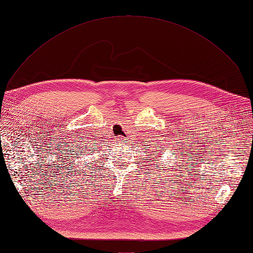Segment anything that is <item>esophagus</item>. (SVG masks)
Wrapping results in <instances>:
<instances>
[{
	"label": "esophagus",
	"instance_id": "34e87169",
	"mask_svg": "<svg viewBox=\"0 0 253 253\" xmlns=\"http://www.w3.org/2000/svg\"><path fill=\"white\" fill-rule=\"evenodd\" d=\"M116 139H118V141H120V142H125V140H126V138L125 137H122V135H119V137L116 138Z\"/></svg>",
	"mask_w": 253,
	"mask_h": 253
}]
</instances>
